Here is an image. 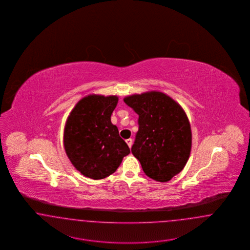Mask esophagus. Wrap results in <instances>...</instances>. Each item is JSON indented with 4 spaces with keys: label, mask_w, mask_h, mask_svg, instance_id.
Instances as JSON below:
<instances>
[{
    "label": "esophagus",
    "mask_w": 250,
    "mask_h": 250,
    "mask_svg": "<svg viewBox=\"0 0 250 250\" xmlns=\"http://www.w3.org/2000/svg\"><path fill=\"white\" fill-rule=\"evenodd\" d=\"M125 143H127L128 147H129V148H131V146H132V143H133V141H132V139H127V140L125 141Z\"/></svg>",
    "instance_id": "obj_1"
}]
</instances>
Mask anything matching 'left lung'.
Returning a JSON list of instances; mask_svg holds the SVG:
<instances>
[{
  "mask_svg": "<svg viewBox=\"0 0 250 250\" xmlns=\"http://www.w3.org/2000/svg\"><path fill=\"white\" fill-rule=\"evenodd\" d=\"M139 115V131L131 148L143 171L167 182L185 167L191 152L190 123L178 103L164 93L151 91L124 98Z\"/></svg>",
  "mask_w": 250,
  "mask_h": 250,
  "instance_id": "left-lung-1",
  "label": "left lung"
}]
</instances>
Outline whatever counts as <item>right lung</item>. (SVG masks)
Masks as SVG:
<instances>
[{
  "label": "right lung",
  "instance_id": "add662e5",
  "mask_svg": "<svg viewBox=\"0 0 250 250\" xmlns=\"http://www.w3.org/2000/svg\"><path fill=\"white\" fill-rule=\"evenodd\" d=\"M117 103V95H87L67 117L63 131L64 150L73 166L86 177L106 178L130 153L117 126L110 121Z\"/></svg>",
  "mask_w": 250,
  "mask_h": 250
}]
</instances>
